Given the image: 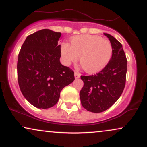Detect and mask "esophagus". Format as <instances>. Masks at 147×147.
<instances>
[{
	"instance_id": "esophagus-1",
	"label": "esophagus",
	"mask_w": 147,
	"mask_h": 147,
	"mask_svg": "<svg viewBox=\"0 0 147 147\" xmlns=\"http://www.w3.org/2000/svg\"><path fill=\"white\" fill-rule=\"evenodd\" d=\"M80 76H81L80 73H79V72H75V79L79 78V77H80Z\"/></svg>"
}]
</instances>
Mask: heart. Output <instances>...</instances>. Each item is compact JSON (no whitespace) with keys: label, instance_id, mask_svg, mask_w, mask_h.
I'll return each instance as SVG.
<instances>
[{"label":"heart","instance_id":"1","mask_svg":"<svg viewBox=\"0 0 147 147\" xmlns=\"http://www.w3.org/2000/svg\"><path fill=\"white\" fill-rule=\"evenodd\" d=\"M113 48L109 40L98 35L83 34L70 39V44L62 43L61 53L63 63L69 65L79 59L86 72L95 73L109 63Z\"/></svg>","mask_w":147,"mask_h":147}]
</instances>
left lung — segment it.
Returning <instances> with one entry per match:
<instances>
[{
    "mask_svg": "<svg viewBox=\"0 0 147 147\" xmlns=\"http://www.w3.org/2000/svg\"><path fill=\"white\" fill-rule=\"evenodd\" d=\"M112 57L102 71L96 75L81 76L84 86L80 91L82 105L87 111L101 113L113 105L122 95L126 84L127 60L122 45L109 34Z\"/></svg>",
    "mask_w": 147,
    "mask_h": 147,
    "instance_id": "8db88e82",
    "label": "left lung"
}]
</instances>
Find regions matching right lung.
I'll use <instances>...</instances> for the list:
<instances>
[{"instance_id":"obj_1","label":"right lung","mask_w":147,"mask_h":147,"mask_svg":"<svg viewBox=\"0 0 147 147\" xmlns=\"http://www.w3.org/2000/svg\"><path fill=\"white\" fill-rule=\"evenodd\" d=\"M61 34L43 29L26 38L18 54V82L25 98L38 109L55 106L60 92L75 80L74 72L60 62Z\"/></svg>"}]
</instances>
